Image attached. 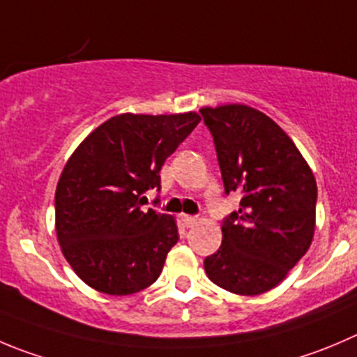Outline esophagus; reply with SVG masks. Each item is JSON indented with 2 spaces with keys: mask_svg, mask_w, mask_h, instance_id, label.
Segmentation results:
<instances>
[{
  "mask_svg": "<svg viewBox=\"0 0 357 357\" xmlns=\"http://www.w3.org/2000/svg\"><path fill=\"white\" fill-rule=\"evenodd\" d=\"M198 217H192V215H182V222H184L185 227H192L196 222H198Z\"/></svg>",
  "mask_w": 357,
  "mask_h": 357,
  "instance_id": "obj_1",
  "label": "esophagus"
}]
</instances>
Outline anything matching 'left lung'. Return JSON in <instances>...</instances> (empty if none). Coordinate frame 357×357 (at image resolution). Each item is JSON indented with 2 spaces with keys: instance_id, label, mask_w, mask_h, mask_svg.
I'll return each mask as SVG.
<instances>
[{
  "instance_id": "8db88e82",
  "label": "left lung",
  "mask_w": 357,
  "mask_h": 357,
  "mask_svg": "<svg viewBox=\"0 0 357 357\" xmlns=\"http://www.w3.org/2000/svg\"><path fill=\"white\" fill-rule=\"evenodd\" d=\"M215 144L224 191L240 208L222 220V243L205 259L213 284L256 296L282 282L314 238L317 184L277 122L247 105L202 108Z\"/></svg>"
}]
</instances>
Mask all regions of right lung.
<instances>
[{"label":"right lung","mask_w":357,"mask_h":357,"mask_svg":"<svg viewBox=\"0 0 357 357\" xmlns=\"http://www.w3.org/2000/svg\"><path fill=\"white\" fill-rule=\"evenodd\" d=\"M199 121L196 112L115 115L68 159L56 189V233L87 286L126 296L158 280L178 229L168 213L144 212V195L161 189V166Z\"/></svg>","instance_id":"1"}]
</instances>
